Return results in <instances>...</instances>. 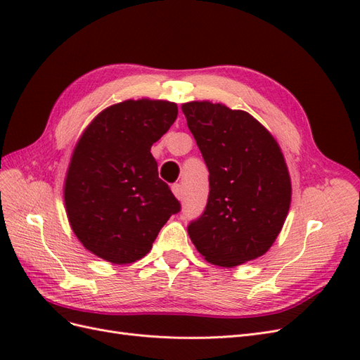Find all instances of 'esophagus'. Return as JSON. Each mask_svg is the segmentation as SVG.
<instances>
[{"instance_id": "obj_1", "label": "esophagus", "mask_w": 360, "mask_h": 360, "mask_svg": "<svg viewBox=\"0 0 360 360\" xmlns=\"http://www.w3.org/2000/svg\"><path fill=\"white\" fill-rule=\"evenodd\" d=\"M174 197H176L177 200H181L183 198V189H181V184H172L171 188Z\"/></svg>"}]
</instances>
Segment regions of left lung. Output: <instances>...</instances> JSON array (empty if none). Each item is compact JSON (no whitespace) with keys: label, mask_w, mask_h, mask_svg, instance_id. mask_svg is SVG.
<instances>
[{"label":"left lung","mask_w":360,"mask_h":360,"mask_svg":"<svg viewBox=\"0 0 360 360\" xmlns=\"http://www.w3.org/2000/svg\"><path fill=\"white\" fill-rule=\"evenodd\" d=\"M210 172V193L192 243L210 264L237 267L275 243L291 204V179L278 141L257 118L224 103L181 105Z\"/></svg>","instance_id":"8db88e82"}]
</instances>
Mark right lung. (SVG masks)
<instances>
[{"label":"right lung","mask_w":360,"mask_h":360,"mask_svg":"<svg viewBox=\"0 0 360 360\" xmlns=\"http://www.w3.org/2000/svg\"><path fill=\"white\" fill-rule=\"evenodd\" d=\"M177 103L127 99L84 129L64 179V207L82 246L112 264L146 257L180 202L159 179L150 150L168 132Z\"/></svg>","instance_id":"add662e5"}]
</instances>
